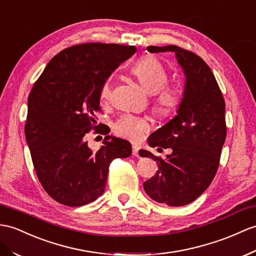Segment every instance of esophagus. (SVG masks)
I'll use <instances>...</instances> for the list:
<instances>
[{
	"label": "esophagus",
	"mask_w": 256,
	"mask_h": 256,
	"mask_svg": "<svg viewBox=\"0 0 256 256\" xmlns=\"http://www.w3.org/2000/svg\"><path fill=\"white\" fill-rule=\"evenodd\" d=\"M132 155L134 156H139V148L134 146H132Z\"/></svg>",
	"instance_id": "34e87169"
}]
</instances>
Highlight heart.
<instances>
[{
  "instance_id": "obj_1",
  "label": "heart",
  "mask_w": 256,
  "mask_h": 256,
  "mask_svg": "<svg viewBox=\"0 0 256 256\" xmlns=\"http://www.w3.org/2000/svg\"><path fill=\"white\" fill-rule=\"evenodd\" d=\"M132 72L139 80L148 93L153 94L152 106L155 114L160 117H170L176 113L182 101V92L178 86H168L170 74L165 66L152 55L141 58L132 67ZM113 91V80L110 77L104 80L100 89V96L103 101H108ZM117 136L130 141L138 142L143 134L150 130L146 118L132 114L122 115L113 124Z\"/></svg>"
}]
</instances>
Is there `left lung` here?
<instances>
[{
  "mask_svg": "<svg viewBox=\"0 0 256 256\" xmlns=\"http://www.w3.org/2000/svg\"><path fill=\"white\" fill-rule=\"evenodd\" d=\"M146 50L175 53L186 84L177 115L148 138L152 148H170L172 154L164 160L140 150V156L153 158L158 167L143 188L154 201L184 206L200 196L216 175L226 140L225 101L214 74L200 56L177 46Z\"/></svg>",
  "mask_w": 256,
  "mask_h": 256,
  "instance_id": "obj_1",
  "label": "left lung"
}]
</instances>
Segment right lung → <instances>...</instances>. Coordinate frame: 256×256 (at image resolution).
Here are the masks:
<instances>
[{
    "label": "right lung",
    "instance_id": "1",
    "mask_svg": "<svg viewBox=\"0 0 256 256\" xmlns=\"http://www.w3.org/2000/svg\"><path fill=\"white\" fill-rule=\"evenodd\" d=\"M136 46L82 43L67 48L48 62L28 98L24 134L39 182L48 194L66 206H82L103 194L108 167L117 158L132 155L126 140L106 136L92 151L86 141L98 128L100 89Z\"/></svg>",
    "mask_w": 256,
    "mask_h": 256
}]
</instances>
